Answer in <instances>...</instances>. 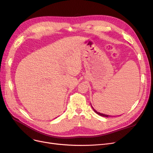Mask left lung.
Instances as JSON below:
<instances>
[{"label":"left lung","mask_w":153,"mask_h":153,"mask_svg":"<svg viewBox=\"0 0 153 153\" xmlns=\"http://www.w3.org/2000/svg\"><path fill=\"white\" fill-rule=\"evenodd\" d=\"M91 106H92V105H91ZM92 109L94 110V112L95 113H96L97 114H98L99 115H100V116H102V117H112V115H106V114H102V113H100V112H97V111L92 107Z\"/></svg>","instance_id":"left-lung-1"}]
</instances>
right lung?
Returning a JSON list of instances; mask_svg holds the SVG:
<instances>
[{"mask_svg": "<svg viewBox=\"0 0 153 153\" xmlns=\"http://www.w3.org/2000/svg\"><path fill=\"white\" fill-rule=\"evenodd\" d=\"M56 118H57V117H56Z\"/></svg>", "mask_w": 153, "mask_h": 153, "instance_id": "add662e5", "label": "right lung"}]
</instances>
